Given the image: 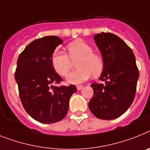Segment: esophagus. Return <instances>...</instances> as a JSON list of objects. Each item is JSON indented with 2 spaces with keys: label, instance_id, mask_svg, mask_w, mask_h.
Wrapping results in <instances>:
<instances>
[{
  "label": "esophagus",
  "instance_id": "1",
  "mask_svg": "<svg viewBox=\"0 0 150 150\" xmlns=\"http://www.w3.org/2000/svg\"><path fill=\"white\" fill-rule=\"evenodd\" d=\"M76 88H77L78 90L80 91V90H81L83 88H84V86H83V85H77V87H76Z\"/></svg>",
  "mask_w": 150,
  "mask_h": 150
}]
</instances>
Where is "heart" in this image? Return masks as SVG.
<instances>
[{
	"label": "heart",
	"instance_id": "heart-1",
	"mask_svg": "<svg viewBox=\"0 0 150 150\" xmlns=\"http://www.w3.org/2000/svg\"><path fill=\"white\" fill-rule=\"evenodd\" d=\"M67 56L65 53L56 50L52 56V64L55 71L61 76H66L75 62L78 70L69 74L67 81L70 84H81L91 75L98 76L102 72L104 62L99 55L93 52L92 47L82 40H77L67 46Z\"/></svg>",
	"mask_w": 150,
	"mask_h": 150
}]
</instances>
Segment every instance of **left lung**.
Returning a JSON list of instances; mask_svg holds the SVG:
<instances>
[{
    "label": "left lung",
    "instance_id": "left-lung-1",
    "mask_svg": "<svg viewBox=\"0 0 150 150\" xmlns=\"http://www.w3.org/2000/svg\"><path fill=\"white\" fill-rule=\"evenodd\" d=\"M104 62L100 77L103 84L93 83L88 107L96 117L113 120L124 114L135 98L139 70L133 51L117 36L101 33L94 36Z\"/></svg>",
    "mask_w": 150,
    "mask_h": 150
}]
</instances>
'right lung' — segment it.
Segmentation results:
<instances>
[{
    "label": "right lung",
    "instance_id": "1",
    "mask_svg": "<svg viewBox=\"0 0 150 150\" xmlns=\"http://www.w3.org/2000/svg\"><path fill=\"white\" fill-rule=\"evenodd\" d=\"M63 41L48 36L33 40L20 54L15 71L19 95L27 114L42 124H52L65 117L69 99L76 87L53 86L62 79L56 72L52 56Z\"/></svg>",
    "mask_w": 150,
    "mask_h": 150
}]
</instances>
